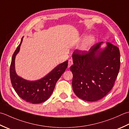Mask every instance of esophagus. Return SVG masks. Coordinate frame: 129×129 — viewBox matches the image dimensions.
<instances>
[{"label":"esophagus","mask_w":129,"mask_h":129,"mask_svg":"<svg viewBox=\"0 0 129 129\" xmlns=\"http://www.w3.org/2000/svg\"><path fill=\"white\" fill-rule=\"evenodd\" d=\"M73 64V60L72 59H70L68 60V67H70Z\"/></svg>","instance_id":"esophagus-1"}]
</instances>
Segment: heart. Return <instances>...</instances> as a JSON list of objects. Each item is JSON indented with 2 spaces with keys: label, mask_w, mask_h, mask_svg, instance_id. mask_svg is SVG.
Returning <instances> with one entry per match:
<instances>
[{
  "label": "heart",
  "mask_w": 129,
  "mask_h": 129,
  "mask_svg": "<svg viewBox=\"0 0 129 129\" xmlns=\"http://www.w3.org/2000/svg\"><path fill=\"white\" fill-rule=\"evenodd\" d=\"M83 37L85 36V35H83ZM94 38L93 36H89L84 39L82 43L79 47V49L81 51H85V50L87 49L89 47H90L93 43H94Z\"/></svg>",
  "instance_id": "1"
}]
</instances>
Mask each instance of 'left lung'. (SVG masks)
<instances>
[{
	"mask_svg": "<svg viewBox=\"0 0 129 129\" xmlns=\"http://www.w3.org/2000/svg\"><path fill=\"white\" fill-rule=\"evenodd\" d=\"M102 42L94 44L88 51L73 52L72 88L78 98L87 101H96L111 91L120 66L117 47L110 42L101 49Z\"/></svg>",
	"mask_w": 129,
	"mask_h": 129,
	"instance_id": "1",
	"label": "left lung"
}]
</instances>
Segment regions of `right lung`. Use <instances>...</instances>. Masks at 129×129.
<instances>
[{
	"instance_id": "1",
	"label": "right lung",
	"mask_w": 129,
	"mask_h": 129,
	"mask_svg": "<svg viewBox=\"0 0 129 129\" xmlns=\"http://www.w3.org/2000/svg\"><path fill=\"white\" fill-rule=\"evenodd\" d=\"M20 43L13 53L10 67V81L13 88L21 99L33 104L42 103L48 99L53 93L56 82L68 66V61L59 64L40 80L28 81L18 76L15 70V56L19 52Z\"/></svg>"
}]
</instances>
